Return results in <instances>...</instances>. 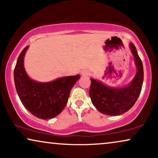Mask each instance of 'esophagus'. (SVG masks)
<instances>
[{
  "mask_svg": "<svg viewBox=\"0 0 158 158\" xmlns=\"http://www.w3.org/2000/svg\"><path fill=\"white\" fill-rule=\"evenodd\" d=\"M90 74V72H89V71H88V70H83V71H82V73H81V75H83V76H85V75H89Z\"/></svg>",
  "mask_w": 158,
  "mask_h": 158,
  "instance_id": "34e87169",
  "label": "esophagus"
}]
</instances>
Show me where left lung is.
<instances>
[{
    "mask_svg": "<svg viewBox=\"0 0 158 158\" xmlns=\"http://www.w3.org/2000/svg\"><path fill=\"white\" fill-rule=\"evenodd\" d=\"M129 47L135 57L137 71L128 85L122 88L109 87L97 80L90 78L89 95L92 103L103 114L117 116L129 111L135 105L141 92L144 80L143 65L133 43L129 44Z\"/></svg>",
    "mask_w": 158,
    "mask_h": 158,
    "instance_id": "8db88e82",
    "label": "left lung"
}]
</instances>
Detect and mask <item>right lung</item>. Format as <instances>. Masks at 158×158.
I'll return each mask as SVG.
<instances>
[{
	"mask_svg": "<svg viewBox=\"0 0 158 158\" xmlns=\"http://www.w3.org/2000/svg\"><path fill=\"white\" fill-rule=\"evenodd\" d=\"M29 46L19 56L14 69V82L17 94L30 113L42 119L55 117L65 106L70 90L80 75L62 77L48 83H40L28 76L23 58Z\"/></svg>",
	"mask_w": 158,
	"mask_h": 158,
	"instance_id": "right-lung-1",
	"label": "right lung"
}]
</instances>
